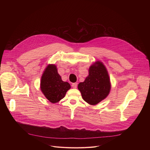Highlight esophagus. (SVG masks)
<instances>
[{
	"instance_id": "esophagus-1",
	"label": "esophagus",
	"mask_w": 150,
	"mask_h": 150,
	"mask_svg": "<svg viewBox=\"0 0 150 150\" xmlns=\"http://www.w3.org/2000/svg\"><path fill=\"white\" fill-rule=\"evenodd\" d=\"M77 85H78V83L76 82L75 83H73L72 84V87L74 88H77Z\"/></svg>"
}]
</instances>
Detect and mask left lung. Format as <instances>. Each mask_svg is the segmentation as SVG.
Listing matches in <instances>:
<instances>
[{
    "instance_id": "1",
    "label": "left lung",
    "mask_w": 150,
    "mask_h": 150,
    "mask_svg": "<svg viewBox=\"0 0 150 150\" xmlns=\"http://www.w3.org/2000/svg\"><path fill=\"white\" fill-rule=\"evenodd\" d=\"M78 88L83 100L90 105H96L109 95L111 84L108 72L101 62L97 61L90 67L89 75Z\"/></svg>"
}]
</instances>
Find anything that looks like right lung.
Segmentation results:
<instances>
[{"instance_id": "add662e5", "label": "right lung", "mask_w": 150, "mask_h": 150, "mask_svg": "<svg viewBox=\"0 0 150 150\" xmlns=\"http://www.w3.org/2000/svg\"><path fill=\"white\" fill-rule=\"evenodd\" d=\"M40 88L50 102L56 103L64 98L68 90L71 88V85L68 82L62 80L56 66L49 64L41 76Z\"/></svg>"}]
</instances>
